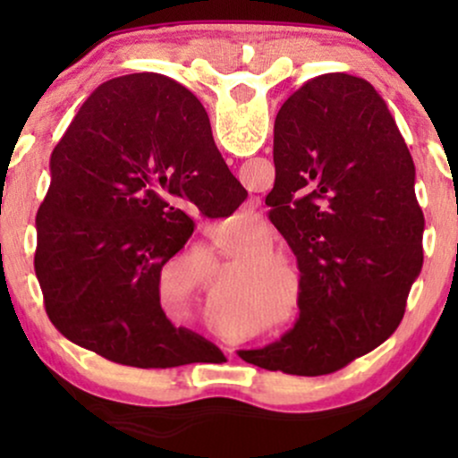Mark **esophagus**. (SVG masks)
Segmentation results:
<instances>
[{
    "label": "esophagus",
    "mask_w": 458,
    "mask_h": 458,
    "mask_svg": "<svg viewBox=\"0 0 458 458\" xmlns=\"http://www.w3.org/2000/svg\"><path fill=\"white\" fill-rule=\"evenodd\" d=\"M243 254H245V259L250 260V262H259L260 260V256L256 254L254 250H243Z\"/></svg>",
    "instance_id": "esophagus-1"
}]
</instances>
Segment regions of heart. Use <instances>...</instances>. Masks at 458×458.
<instances>
[{
    "instance_id": "1",
    "label": "heart",
    "mask_w": 458,
    "mask_h": 458,
    "mask_svg": "<svg viewBox=\"0 0 458 458\" xmlns=\"http://www.w3.org/2000/svg\"><path fill=\"white\" fill-rule=\"evenodd\" d=\"M213 230L225 241H233L236 245H251L267 233L265 217L256 211L254 202L245 199L230 215L215 217Z\"/></svg>"
}]
</instances>
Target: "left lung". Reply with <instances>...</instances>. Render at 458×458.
Instances as JSON below:
<instances>
[{"instance_id": "obj_1", "label": "left lung", "mask_w": 458, "mask_h": 458, "mask_svg": "<svg viewBox=\"0 0 458 458\" xmlns=\"http://www.w3.org/2000/svg\"><path fill=\"white\" fill-rule=\"evenodd\" d=\"M370 98L355 79L323 75L277 109L273 191L297 198L277 225L291 271L276 344L297 375H331L386 343L418 277L424 217L413 163Z\"/></svg>"}]
</instances>
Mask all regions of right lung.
<instances>
[{"instance_id":"obj_1","label":"right lung","mask_w":458,"mask_h":458,"mask_svg":"<svg viewBox=\"0 0 458 458\" xmlns=\"http://www.w3.org/2000/svg\"><path fill=\"white\" fill-rule=\"evenodd\" d=\"M207 124L191 92L157 79L83 105L51 152L36 215L47 308L72 343L112 364L172 370L208 344L163 297L167 262L193 233L178 207L193 159L174 140Z\"/></svg>"}]
</instances>
